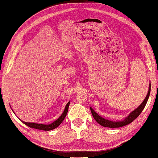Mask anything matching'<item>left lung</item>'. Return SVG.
<instances>
[{
	"label": "left lung",
	"instance_id": "8db88e82",
	"mask_svg": "<svg viewBox=\"0 0 158 158\" xmlns=\"http://www.w3.org/2000/svg\"><path fill=\"white\" fill-rule=\"evenodd\" d=\"M150 92H151V83L149 85L148 92L147 94V95H146L145 99L142 102V103L137 108L133 110V111H132L126 118H124V120L123 121H110V120L106 119V118L100 117V116H99L97 113H96L94 110L92 108V107H90L91 112H92V116L94 117V119L96 121V122L98 123L102 126L107 127V128H120V127L126 126L128 125V124L131 123L135 119V118L139 117V115L141 114V112H142V110L146 106V104L147 103L149 96H150Z\"/></svg>",
	"mask_w": 158,
	"mask_h": 158
}]
</instances>
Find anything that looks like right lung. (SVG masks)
I'll use <instances>...</instances> for the list:
<instances>
[{
	"label": "right lung",
	"instance_id": "1",
	"mask_svg": "<svg viewBox=\"0 0 158 158\" xmlns=\"http://www.w3.org/2000/svg\"><path fill=\"white\" fill-rule=\"evenodd\" d=\"M69 104H70V101L68 102L67 104L66 105L64 111L62 114V115L57 118L56 121H55L54 122H52V123H50L48 125H46V124H41V123H27V122H25V121H21L24 124H26V126H27L30 128H35V129H38V130H42V131H51V130H53L55 128H56L57 127L59 126L60 125V123L62 122L64 119V118L66 117V114L68 112V109H69Z\"/></svg>",
	"mask_w": 158,
	"mask_h": 158
}]
</instances>
